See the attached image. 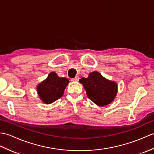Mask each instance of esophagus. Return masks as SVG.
<instances>
[{
    "instance_id": "34e87169",
    "label": "esophagus",
    "mask_w": 154,
    "mask_h": 154,
    "mask_svg": "<svg viewBox=\"0 0 154 154\" xmlns=\"http://www.w3.org/2000/svg\"><path fill=\"white\" fill-rule=\"evenodd\" d=\"M79 76H77L73 79H71V81H73V82H77L79 81Z\"/></svg>"
}]
</instances>
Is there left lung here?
<instances>
[{
  "label": "left lung",
  "mask_w": 154,
  "mask_h": 154,
  "mask_svg": "<svg viewBox=\"0 0 154 154\" xmlns=\"http://www.w3.org/2000/svg\"><path fill=\"white\" fill-rule=\"evenodd\" d=\"M85 89L88 98L98 106H104L112 103L117 94L116 82L103 77L98 71L90 73L87 78L79 80Z\"/></svg>",
  "instance_id": "obj_1"
}]
</instances>
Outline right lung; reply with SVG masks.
<instances>
[{"label": "right lung", "instance_id": "1", "mask_svg": "<svg viewBox=\"0 0 154 154\" xmlns=\"http://www.w3.org/2000/svg\"><path fill=\"white\" fill-rule=\"evenodd\" d=\"M69 82L67 78L60 77L56 73L51 72L46 79L37 85L38 96L45 104L52 103L63 96Z\"/></svg>", "mask_w": 154, "mask_h": 154}]
</instances>
